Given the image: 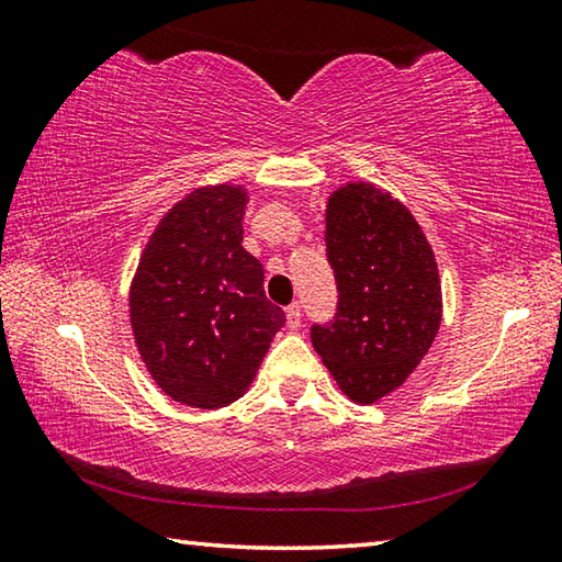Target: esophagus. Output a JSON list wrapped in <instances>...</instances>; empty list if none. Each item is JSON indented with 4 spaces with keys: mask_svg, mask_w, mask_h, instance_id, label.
<instances>
[{
    "mask_svg": "<svg viewBox=\"0 0 562 562\" xmlns=\"http://www.w3.org/2000/svg\"><path fill=\"white\" fill-rule=\"evenodd\" d=\"M284 317H288V327L290 329H300L302 327V310H300V304H290V307L284 310Z\"/></svg>",
    "mask_w": 562,
    "mask_h": 562,
    "instance_id": "34e87169",
    "label": "esophagus"
}]
</instances>
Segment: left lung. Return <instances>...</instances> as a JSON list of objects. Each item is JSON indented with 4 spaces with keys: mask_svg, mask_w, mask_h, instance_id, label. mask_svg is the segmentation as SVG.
<instances>
[{
    "mask_svg": "<svg viewBox=\"0 0 562 562\" xmlns=\"http://www.w3.org/2000/svg\"><path fill=\"white\" fill-rule=\"evenodd\" d=\"M325 243L339 302L329 325L312 327V345L351 402L374 404L434 345L439 268L412 211L361 180L329 195Z\"/></svg>",
    "mask_w": 562,
    "mask_h": 562,
    "instance_id": "left-lung-1",
    "label": "left lung"
}]
</instances>
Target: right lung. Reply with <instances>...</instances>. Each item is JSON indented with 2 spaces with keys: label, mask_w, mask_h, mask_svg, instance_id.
<instances>
[{
  "label": "right lung",
  "mask_w": 562,
  "mask_h": 562,
  "mask_svg": "<svg viewBox=\"0 0 562 562\" xmlns=\"http://www.w3.org/2000/svg\"><path fill=\"white\" fill-rule=\"evenodd\" d=\"M243 186L195 188L160 217L128 292L148 374L178 404L221 408L258 374L284 312L243 247Z\"/></svg>",
  "instance_id": "obj_1"
}]
</instances>
